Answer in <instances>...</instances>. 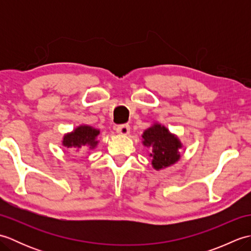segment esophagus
Segmentation results:
<instances>
[{
    "label": "esophagus",
    "mask_w": 251,
    "mask_h": 251,
    "mask_svg": "<svg viewBox=\"0 0 251 251\" xmlns=\"http://www.w3.org/2000/svg\"><path fill=\"white\" fill-rule=\"evenodd\" d=\"M130 130V126L128 124H122L116 127V131L121 135H127Z\"/></svg>",
    "instance_id": "obj_1"
}]
</instances>
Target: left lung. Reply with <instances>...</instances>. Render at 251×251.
<instances>
[{
    "label": "left lung",
    "instance_id": "8db88e82",
    "mask_svg": "<svg viewBox=\"0 0 251 251\" xmlns=\"http://www.w3.org/2000/svg\"><path fill=\"white\" fill-rule=\"evenodd\" d=\"M142 138L145 139L143 145L153 148L150 156L153 157L152 165L155 169L166 168L180 158L178 150L181 142L170 134L166 127L155 124L143 132Z\"/></svg>",
    "mask_w": 251,
    "mask_h": 251
}]
</instances>
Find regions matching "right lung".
Here are the masks:
<instances>
[{
	"instance_id": "right-lung-1",
	"label": "right lung",
	"mask_w": 251,
	"mask_h": 251,
	"mask_svg": "<svg viewBox=\"0 0 251 251\" xmlns=\"http://www.w3.org/2000/svg\"><path fill=\"white\" fill-rule=\"evenodd\" d=\"M99 130L90 126H79L70 134H67L63 138V146L68 148H81L82 146L94 149L97 146L96 137L99 135Z\"/></svg>"
}]
</instances>
